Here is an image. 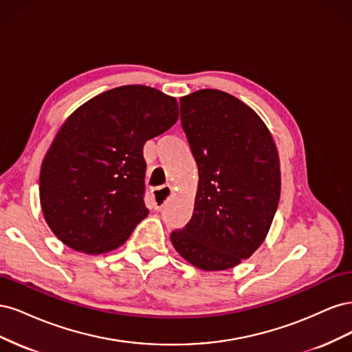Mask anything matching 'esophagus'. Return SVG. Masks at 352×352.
I'll return each mask as SVG.
<instances>
[{"label": "esophagus", "mask_w": 352, "mask_h": 352, "mask_svg": "<svg viewBox=\"0 0 352 352\" xmlns=\"http://www.w3.org/2000/svg\"><path fill=\"white\" fill-rule=\"evenodd\" d=\"M173 195V188L170 185H164L163 188L154 189L153 197H154V208L155 210H162L164 207L166 202L172 198Z\"/></svg>", "instance_id": "obj_1"}]
</instances>
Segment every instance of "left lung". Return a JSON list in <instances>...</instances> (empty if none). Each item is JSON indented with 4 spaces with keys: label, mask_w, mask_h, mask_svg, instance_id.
I'll return each mask as SVG.
<instances>
[{
    "label": "left lung",
    "mask_w": 352,
    "mask_h": 352,
    "mask_svg": "<svg viewBox=\"0 0 352 352\" xmlns=\"http://www.w3.org/2000/svg\"><path fill=\"white\" fill-rule=\"evenodd\" d=\"M180 123L199 180L192 217L170 241L201 270L236 267L260 248L278 210V148L261 117L223 91L180 98Z\"/></svg>",
    "instance_id": "obj_1"
}]
</instances>
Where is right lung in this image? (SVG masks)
<instances>
[{
  "label": "right lung",
  "instance_id": "obj_1",
  "mask_svg": "<svg viewBox=\"0 0 352 352\" xmlns=\"http://www.w3.org/2000/svg\"><path fill=\"white\" fill-rule=\"evenodd\" d=\"M177 117L176 98L145 85L105 91L67 117L39 175L42 212L63 243L94 255L122 247L148 216L144 144Z\"/></svg>",
  "mask_w": 352,
  "mask_h": 352
}]
</instances>
